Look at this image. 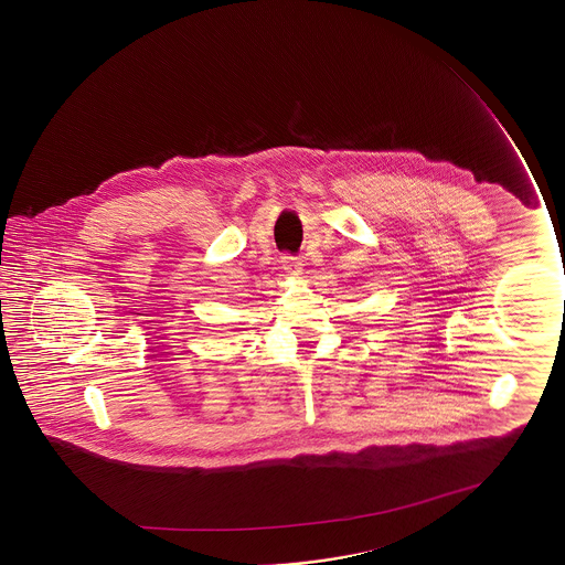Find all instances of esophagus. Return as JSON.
<instances>
[{
	"mask_svg": "<svg viewBox=\"0 0 565 565\" xmlns=\"http://www.w3.org/2000/svg\"><path fill=\"white\" fill-rule=\"evenodd\" d=\"M281 267H284L288 275H300L302 273V263L296 256H284L281 258Z\"/></svg>",
	"mask_w": 565,
	"mask_h": 565,
	"instance_id": "obj_1",
	"label": "esophagus"
}]
</instances>
